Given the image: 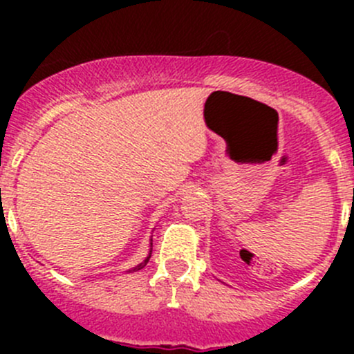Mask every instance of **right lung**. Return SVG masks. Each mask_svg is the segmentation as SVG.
<instances>
[{
  "label": "right lung",
  "instance_id": "add662e5",
  "mask_svg": "<svg viewBox=\"0 0 354 354\" xmlns=\"http://www.w3.org/2000/svg\"><path fill=\"white\" fill-rule=\"evenodd\" d=\"M149 259H151V255H149V257H147V259H145V260H144V262H142V263H140V266L133 267V269H131V270H140V269H142V267H144V266H145V263H147V262H149Z\"/></svg>",
  "mask_w": 354,
  "mask_h": 354
}]
</instances>
